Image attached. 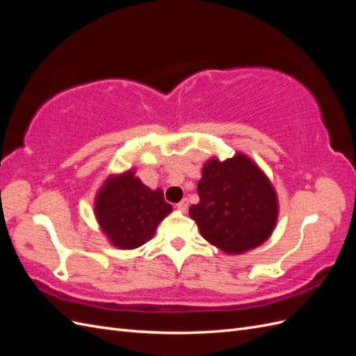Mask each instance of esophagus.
<instances>
[{
  "mask_svg": "<svg viewBox=\"0 0 356 356\" xmlns=\"http://www.w3.org/2000/svg\"><path fill=\"white\" fill-rule=\"evenodd\" d=\"M177 208H178L181 212H186V211L188 209V200H187V199H182V200L177 204Z\"/></svg>",
  "mask_w": 356,
  "mask_h": 356,
  "instance_id": "obj_1",
  "label": "esophagus"
}]
</instances>
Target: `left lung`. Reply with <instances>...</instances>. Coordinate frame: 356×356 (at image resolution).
I'll return each mask as SVG.
<instances>
[{
    "instance_id": "8db88e82",
    "label": "left lung",
    "mask_w": 356,
    "mask_h": 356,
    "mask_svg": "<svg viewBox=\"0 0 356 356\" xmlns=\"http://www.w3.org/2000/svg\"><path fill=\"white\" fill-rule=\"evenodd\" d=\"M200 202L188 213L200 234L227 254L261 245L277 218L276 193L267 177L243 154L209 160L197 182Z\"/></svg>"
}]
</instances>
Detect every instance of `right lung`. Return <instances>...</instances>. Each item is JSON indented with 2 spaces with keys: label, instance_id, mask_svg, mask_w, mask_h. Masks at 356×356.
I'll list each match as a JSON object with an SVG mask.
<instances>
[{
  "label": "right lung",
  "instance_id": "add662e5",
  "mask_svg": "<svg viewBox=\"0 0 356 356\" xmlns=\"http://www.w3.org/2000/svg\"><path fill=\"white\" fill-rule=\"evenodd\" d=\"M170 211L163 191L147 187L132 170L106 179L95 203L104 233L122 250H134L152 239Z\"/></svg>",
  "mask_w": 356,
  "mask_h": 356
}]
</instances>
